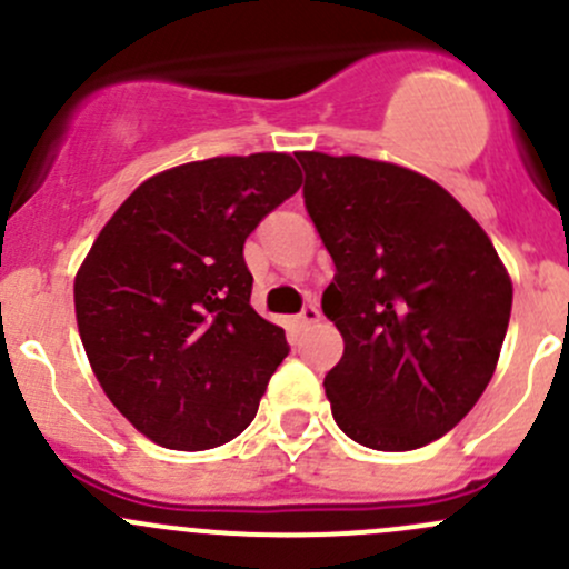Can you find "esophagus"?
Here are the masks:
<instances>
[{
  "label": "esophagus",
  "mask_w": 569,
  "mask_h": 569,
  "mask_svg": "<svg viewBox=\"0 0 569 569\" xmlns=\"http://www.w3.org/2000/svg\"><path fill=\"white\" fill-rule=\"evenodd\" d=\"M319 317H321V313H319V308L313 306V302H308V306L302 308L300 313H297V319H295V321H297V327H300V330H306V327L317 325Z\"/></svg>",
  "instance_id": "1"
}]
</instances>
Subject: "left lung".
Here are the masks:
<instances>
[{"label":"left lung","instance_id":"1","mask_svg":"<svg viewBox=\"0 0 569 569\" xmlns=\"http://www.w3.org/2000/svg\"><path fill=\"white\" fill-rule=\"evenodd\" d=\"M306 209L336 263L321 311L343 336L325 377L343 435L377 451L443 438L485 393L512 283L479 222L427 176L297 153Z\"/></svg>","mask_w":569,"mask_h":569}]
</instances>
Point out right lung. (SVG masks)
<instances>
[{
	"label": "right lung",
	"mask_w": 569,
	"mask_h": 569,
	"mask_svg": "<svg viewBox=\"0 0 569 569\" xmlns=\"http://www.w3.org/2000/svg\"><path fill=\"white\" fill-rule=\"evenodd\" d=\"M300 183L289 153L164 170L123 200L79 267L73 306L96 380L153 443L214 449L256 418L289 343L252 311L244 239Z\"/></svg>",
	"instance_id": "add662e5"
}]
</instances>
